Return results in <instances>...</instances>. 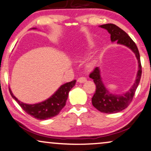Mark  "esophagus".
Returning a JSON list of instances; mask_svg holds the SVG:
<instances>
[{
	"instance_id": "esophagus-1",
	"label": "esophagus",
	"mask_w": 151,
	"mask_h": 151,
	"mask_svg": "<svg viewBox=\"0 0 151 151\" xmlns=\"http://www.w3.org/2000/svg\"><path fill=\"white\" fill-rule=\"evenodd\" d=\"M87 81V78H85V77H81V78H79L78 79V83H85V82H86Z\"/></svg>"
}]
</instances>
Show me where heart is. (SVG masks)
<instances>
[{
  "instance_id": "heart-1",
  "label": "heart",
  "mask_w": 151,
  "mask_h": 151,
  "mask_svg": "<svg viewBox=\"0 0 151 151\" xmlns=\"http://www.w3.org/2000/svg\"><path fill=\"white\" fill-rule=\"evenodd\" d=\"M92 65H93V64H92V63H90V65H89V66H90L91 67V66H92Z\"/></svg>"
}]
</instances>
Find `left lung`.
<instances>
[{
	"instance_id": "8db88e82",
	"label": "left lung",
	"mask_w": 151,
	"mask_h": 151,
	"mask_svg": "<svg viewBox=\"0 0 151 151\" xmlns=\"http://www.w3.org/2000/svg\"><path fill=\"white\" fill-rule=\"evenodd\" d=\"M101 28L105 29L111 34V40L112 42H117V43L122 45L129 47L134 53L138 60L139 70L137 72V78L135 83L129 90L122 95H117L109 92V91L104 86L102 82L100 69L96 67L90 74V78L93 79L96 85V91L92 98V103L94 107L98 111L105 113H118L126 109L132 101L136 90L139 84L141 77V64L140 55L138 48L135 42L128 36L126 32L113 24H106L99 26Z\"/></svg>"
}]
</instances>
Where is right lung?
Wrapping results in <instances>:
<instances>
[{"instance_id": "right-lung-1", "label": "right lung", "mask_w": 151, "mask_h": 151, "mask_svg": "<svg viewBox=\"0 0 151 151\" xmlns=\"http://www.w3.org/2000/svg\"><path fill=\"white\" fill-rule=\"evenodd\" d=\"M36 28H33L36 29ZM76 80L62 85L49 99L34 104H27L18 100L9 89L12 97L17 102L22 109L29 115L38 120H47L57 115L66 105L68 92L74 87Z\"/></svg>"}]
</instances>
